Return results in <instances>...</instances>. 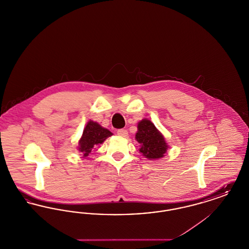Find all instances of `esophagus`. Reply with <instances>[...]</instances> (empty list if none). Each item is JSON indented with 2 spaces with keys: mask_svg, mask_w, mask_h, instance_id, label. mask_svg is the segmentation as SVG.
Listing matches in <instances>:
<instances>
[{
  "mask_svg": "<svg viewBox=\"0 0 249 249\" xmlns=\"http://www.w3.org/2000/svg\"><path fill=\"white\" fill-rule=\"evenodd\" d=\"M118 134L120 137H127L128 136V131H127V130H124V129H120V130H118Z\"/></svg>",
  "mask_w": 249,
  "mask_h": 249,
  "instance_id": "obj_1",
  "label": "esophagus"
}]
</instances>
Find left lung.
I'll return each instance as SVG.
<instances>
[{
    "instance_id": "left-lung-1",
    "label": "left lung",
    "mask_w": 249,
    "mask_h": 249,
    "mask_svg": "<svg viewBox=\"0 0 249 249\" xmlns=\"http://www.w3.org/2000/svg\"><path fill=\"white\" fill-rule=\"evenodd\" d=\"M135 139L140 145L139 152L150 160L163 158L169 148L163 134L149 119H142L138 122Z\"/></svg>"
}]
</instances>
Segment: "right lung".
I'll return each mask as SVG.
<instances>
[{
  "label": "right lung",
  "mask_w": 249,
  "mask_h": 249,
  "mask_svg": "<svg viewBox=\"0 0 249 249\" xmlns=\"http://www.w3.org/2000/svg\"><path fill=\"white\" fill-rule=\"evenodd\" d=\"M113 133L110 130L101 126L98 122L89 120L84 128L82 136L78 141L77 150L83 158H87L97 145L102 144Z\"/></svg>",
  "instance_id": "obj_1"
}]
</instances>
